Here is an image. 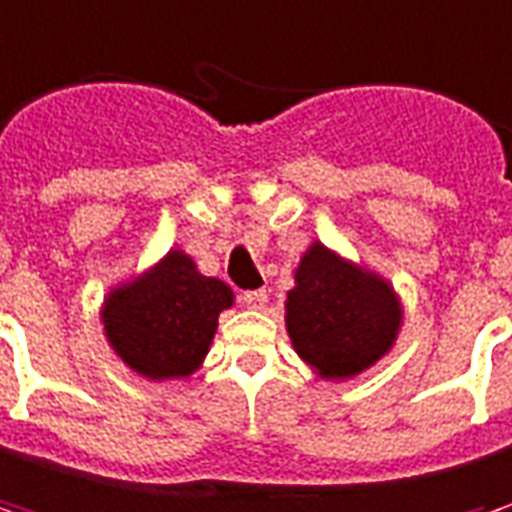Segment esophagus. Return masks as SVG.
<instances>
[{
	"instance_id": "34e87169",
	"label": "esophagus",
	"mask_w": 512,
	"mask_h": 512,
	"mask_svg": "<svg viewBox=\"0 0 512 512\" xmlns=\"http://www.w3.org/2000/svg\"><path fill=\"white\" fill-rule=\"evenodd\" d=\"M266 292L263 289H255V292H246L243 295V306L246 309H252V312H260V309H266Z\"/></svg>"
}]
</instances>
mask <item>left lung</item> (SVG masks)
Here are the masks:
<instances>
[{
	"label": "left lung",
	"mask_w": 512,
	"mask_h": 512,
	"mask_svg": "<svg viewBox=\"0 0 512 512\" xmlns=\"http://www.w3.org/2000/svg\"><path fill=\"white\" fill-rule=\"evenodd\" d=\"M404 306L384 275L312 240L286 292V332L303 364L346 381L375 367L398 341Z\"/></svg>",
	"instance_id": "obj_1"
}]
</instances>
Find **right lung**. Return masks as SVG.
Instances as JSON below:
<instances>
[{"label":"right lung","instance_id":"right-lung-1","mask_svg":"<svg viewBox=\"0 0 512 512\" xmlns=\"http://www.w3.org/2000/svg\"><path fill=\"white\" fill-rule=\"evenodd\" d=\"M232 303L234 292L223 280L200 275L183 249H168L154 266L108 289L100 306L102 335L140 378H189L203 367L217 318Z\"/></svg>","mask_w":512,"mask_h":512}]
</instances>
